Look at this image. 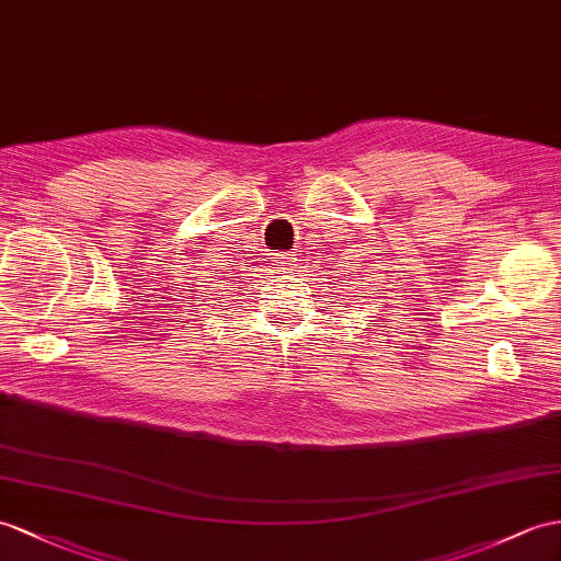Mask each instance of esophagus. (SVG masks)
Instances as JSON below:
<instances>
[{
  "instance_id": "obj_1",
  "label": "esophagus",
  "mask_w": 561,
  "mask_h": 561,
  "mask_svg": "<svg viewBox=\"0 0 561 561\" xmlns=\"http://www.w3.org/2000/svg\"><path fill=\"white\" fill-rule=\"evenodd\" d=\"M273 259H276V262H278L280 266H295V262H297V254H293V252H285V254H276Z\"/></svg>"
}]
</instances>
